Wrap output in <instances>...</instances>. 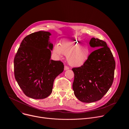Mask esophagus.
<instances>
[{
    "label": "esophagus",
    "instance_id": "1",
    "mask_svg": "<svg viewBox=\"0 0 129 129\" xmlns=\"http://www.w3.org/2000/svg\"><path fill=\"white\" fill-rule=\"evenodd\" d=\"M69 69V68L67 66H64V70H68Z\"/></svg>",
    "mask_w": 129,
    "mask_h": 129
}]
</instances>
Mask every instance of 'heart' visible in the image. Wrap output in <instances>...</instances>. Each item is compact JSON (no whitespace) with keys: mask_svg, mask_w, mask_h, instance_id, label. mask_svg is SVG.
<instances>
[{"mask_svg":"<svg viewBox=\"0 0 129 129\" xmlns=\"http://www.w3.org/2000/svg\"><path fill=\"white\" fill-rule=\"evenodd\" d=\"M78 39H65L60 44L55 45L53 52L59 57L64 54L67 56L68 64L73 67L84 65L89 59L91 53L89 46Z\"/></svg>","mask_w":129,"mask_h":129,"instance_id":"obj_1","label":"heart"}]
</instances>
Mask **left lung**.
I'll return each instance as SVG.
<instances>
[{"mask_svg": "<svg viewBox=\"0 0 129 129\" xmlns=\"http://www.w3.org/2000/svg\"><path fill=\"white\" fill-rule=\"evenodd\" d=\"M89 44L98 49L90 53L84 65L72 69L74 94L79 101L88 103L100 100L107 92L113 83L115 68V61L106 42L92 38Z\"/></svg>", "mask_w": 129, "mask_h": 129, "instance_id": "obj_1", "label": "left lung"}]
</instances>
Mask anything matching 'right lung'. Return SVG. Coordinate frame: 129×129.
Listing matches in <instances>:
<instances>
[{"instance_id": "1", "label": "right lung", "mask_w": 129, "mask_h": 129, "mask_svg": "<svg viewBox=\"0 0 129 129\" xmlns=\"http://www.w3.org/2000/svg\"><path fill=\"white\" fill-rule=\"evenodd\" d=\"M51 34L39 31L23 39L14 61L15 79L23 93L34 99H43L52 92L54 79L64 70L60 61L50 59Z\"/></svg>"}]
</instances>
